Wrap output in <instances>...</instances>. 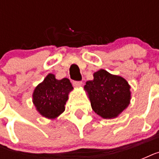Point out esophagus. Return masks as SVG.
I'll list each match as a JSON object with an SVG mask.
<instances>
[{
    "label": "esophagus",
    "mask_w": 159,
    "mask_h": 159,
    "mask_svg": "<svg viewBox=\"0 0 159 159\" xmlns=\"http://www.w3.org/2000/svg\"><path fill=\"white\" fill-rule=\"evenodd\" d=\"M72 84H73V86H74V87H80L82 85V82H76V81H74V82H72Z\"/></svg>",
    "instance_id": "34e87169"
}]
</instances>
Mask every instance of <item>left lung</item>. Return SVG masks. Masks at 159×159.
<instances>
[{
    "instance_id": "1",
    "label": "left lung",
    "mask_w": 159,
    "mask_h": 159,
    "mask_svg": "<svg viewBox=\"0 0 159 159\" xmlns=\"http://www.w3.org/2000/svg\"><path fill=\"white\" fill-rule=\"evenodd\" d=\"M93 77L84 86L92 110L103 119L118 117L130 103L129 84L124 77L104 69L95 72Z\"/></svg>"
}]
</instances>
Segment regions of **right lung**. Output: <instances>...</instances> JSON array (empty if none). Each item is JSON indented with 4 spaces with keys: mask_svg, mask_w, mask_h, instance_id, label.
<instances>
[{
    "mask_svg": "<svg viewBox=\"0 0 159 159\" xmlns=\"http://www.w3.org/2000/svg\"><path fill=\"white\" fill-rule=\"evenodd\" d=\"M73 90L69 79H56L55 75L48 73L33 92V103L36 111L43 117L54 120L65 111L68 95Z\"/></svg>",
    "mask_w": 159,
    "mask_h": 159,
    "instance_id": "1",
    "label": "right lung"
}]
</instances>
